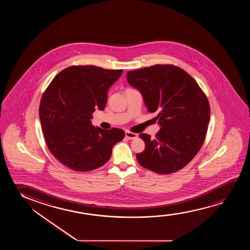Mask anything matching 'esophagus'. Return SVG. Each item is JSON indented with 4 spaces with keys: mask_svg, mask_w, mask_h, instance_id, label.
Wrapping results in <instances>:
<instances>
[{
    "mask_svg": "<svg viewBox=\"0 0 250 250\" xmlns=\"http://www.w3.org/2000/svg\"><path fill=\"white\" fill-rule=\"evenodd\" d=\"M125 137H126L128 140H132V139L137 138V134L132 133V132H130V131L126 130V131H125Z\"/></svg>",
    "mask_w": 250,
    "mask_h": 250,
    "instance_id": "esophagus-1",
    "label": "esophagus"
}]
</instances>
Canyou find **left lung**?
I'll return each mask as SVG.
<instances>
[{
  "label": "left lung",
  "instance_id": "1",
  "mask_svg": "<svg viewBox=\"0 0 250 250\" xmlns=\"http://www.w3.org/2000/svg\"><path fill=\"white\" fill-rule=\"evenodd\" d=\"M127 82L156 113L161 127L154 138L142 133L145 150L137 154L144 167L169 174L185 167L198 153L210 121V106L198 83L178 66L155 65L127 72Z\"/></svg>",
  "mask_w": 250,
  "mask_h": 250
}]
</instances>
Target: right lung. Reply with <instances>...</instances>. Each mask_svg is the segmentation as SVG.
I'll use <instances>...</instances> for the list:
<instances>
[{
	"label": "right lung",
	"mask_w": 250,
	"mask_h": 250,
	"mask_svg": "<svg viewBox=\"0 0 250 250\" xmlns=\"http://www.w3.org/2000/svg\"><path fill=\"white\" fill-rule=\"evenodd\" d=\"M122 72L95 65L70 66L45 90L39 106L42 130L49 150L65 167L95 170L106 164L113 146L123 140V130H103L90 120L96 109L105 108L107 91Z\"/></svg>",
	"instance_id": "right-lung-1"
}]
</instances>
